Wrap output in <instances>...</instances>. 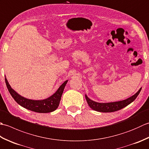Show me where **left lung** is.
<instances>
[{"instance_id":"8db88e82","label":"left lung","mask_w":149,"mask_h":149,"mask_svg":"<svg viewBox=\"0 0 149 149\" xmlns=\"http://www.w3.org/2000/svg\"><path fill=\"white\" fill-rule=\"evenodd\" d=\"M141 90V88H140V89L138 90V92L134 94V95H132V97H129L125 100L118 101V102L109 103H99L95 102L93 100H91L86 95H85V97H86L88 104L92 109L102 113L114 112L123 108V107L128 106L129 104H130L131 102H133V101L136 99V97L139 95V93H140Z\"/></svg>"}]
</instances>
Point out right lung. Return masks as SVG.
Returning a JSON list of instances; mask_svg holds the SVG:
<instances>
[{
	"instance_id": "add662e5",
	"label": "right lung",
	"mask_w": 149,
	"mask_h": 149,
	"mask_svg": "<svg viewBox=\"0 0 149 149\" xmlns=\"http://www.w3.org/2000/svg\"><path fill=\"white\" fill-rule=\"evenodd\" d=\"M5 81L9 92L10 93L12 97L13 98L14 100L19 105L24 107V108L27 109L32 111L46 113L52 112L58 108L60 100H61L62 94L63 93V90H64L65 85L68 81H65L60 86L58 90L56 91V92L54 93L52 96L47 98L46 99L41 100H31L22 97L16 92L14 90L12 89L6 78H5Z\"/></svg>"
}]
</instances>
